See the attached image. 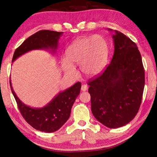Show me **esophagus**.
<instances>
[{
	"label": "esophagus",
	"mask_w": 157,
	"mask_h": 157,
	"mask_svg": "<svg viewBox=\"0 0 157 157\" xmlns=\"http://www.w3.org/2000/svg\"><path fill=\"white\" fill-rule=\"evenodd\" d=\"M87 89H88V86H87L86 84L82 85V87H81V91H86Z\"/></svg>",
	"instance_id": "obj_1"
}]
</instances>
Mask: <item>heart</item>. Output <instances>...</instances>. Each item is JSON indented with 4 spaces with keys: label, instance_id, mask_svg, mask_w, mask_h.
<instances>
[{
    "label": "heart",
    "instance_id": "b5f03b06",
    "mask_svg": "<svg viewBox=\"0 0 157 157\" xmlns=\"http://www.w3.org/2000/svg\"><path fill=\"white\" fill-rule=\"evenodd\" d=\"M108 46L105 39L100 35L81 37L68 47L67 57H63L62 66L64 73L76 75L73 65H79L86 77H94L105 68L107 61Z\"/></svg>",
    "mask_w": 157,
    "mask_h": 157
}]
</instances>
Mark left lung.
<instances>
[{
	"mask_svg": "<svg viewBox=\"0 0 157 157\" xmlns=\"http://www.w3.org/2000/svg\"><path fill=\"white\" fill-rule=\"evenodd\" d=\"M113 32L112 59L102 75L88 83L93 115L113 129L134 118L145 86V71L136 44L124 34Z\"/></svg>",
	"mask_w": 157,
	"mask_h": 157,
	"instance_id": "8db88e82",
	"label": "left lung"
}]
</instances>
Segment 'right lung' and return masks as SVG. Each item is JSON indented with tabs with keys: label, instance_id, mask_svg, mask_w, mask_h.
Wrapping results in <instances>:
<instances>
[{
	"label": "right lung",
	"instance_id": "obj_1",
	"mask_svg": "<svg viewBox=\"0 0 157 157\" xmlns=\"http://www.w3.org/2000/svg\"><path fill=\"white\" fill-rule=\"evenodd\" d=\"M62 34V32L46 30L37 32L28 37L16 49L12 62L22 55L33 50H49L55 53ZM10 83L18 107L26 122L36 130L48 133L57 131L68 121L71 108L81 89V83L77 82L70 88L59 92L44 107L33 108L21 102L12 89L11 80Z\"/></svg>",
	"mask_w": 157,
	"mask_h": 157
}]
</instances>
